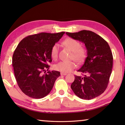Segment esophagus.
Masks as SVG:
<instances>
[{
    "instance_id": "1",
    "label": "esophagus",
    "mask_w": 125,
    "mask_h": 125,
    "mask_svg": "<svg viewBox=\"0 0 125 125\" xmlns=\"http://www.w3.org/2000/svg\"><path fill=\"white\" fill-rule=\"evenodd\" d=\"M61 75H67V73H66L61 72Z\"/></svg>"
}]
</instances>
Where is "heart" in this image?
I'll return each instance as SVG.
<instances>
[{
  "label": "heart",
  "mask_w": 125,
  "mask_h": 125,
  "mask_svg": "<svg viewBox=\"0 0 125 125\" xmlns=\"http://www.w3.org/2000/svg\"><path fill=\"white\" fill-rule=\"evenodd\" d=\"M63 45L72 51V58L78 62H82L85 59L86 54V50L84 48L80 47V43L77 40L72 38H67L63 42ZM59 46L57 44H54L51 50V55L53 60H56L58 54ZM76 67V64L73 61H61L54 65L55 70L63 73H68L73 70Z\"/></svg>",
  "instance_id": "heart-1"
}]
</instances>
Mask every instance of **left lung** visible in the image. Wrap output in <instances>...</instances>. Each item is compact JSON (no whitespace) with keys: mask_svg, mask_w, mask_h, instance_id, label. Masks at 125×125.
Masks as SVG:
<instances>
[{"mask_svg":"<svg viewBox=\"0 0 125 125\" xmlns=\"http://www.w3.org/2000/svg\"><path fill=\"white\" fill-rule=\"evenodd\" d=\"M66 34L85 44L87 57L78 72L83 74L75 75L71 89L79 98L90 100L100 95L108 85L113 64L110 47L105 40L94 32L82 30Z\"/></svg>","mask_w":125,"mask_h":125,"instance_id":"8db88e82","label":"left lung"}]
</instances>
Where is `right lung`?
<instances>
[{
    "label": "right lung",
    "instance_id": "right-lung-1",
    "mask_svg": "<svg viewBox=\"0 0 125 125\" xmlns=\"http://www.w3.org/2000/svg\"><path fill=\"white\" fill-rule=\"evenodd\" d=\"M64 33L41 32L30 35L18 44L12 56V64L17 83L26 95L41 99L52 89L61 74L58 71H48V64L52 62L51 50Z\"/></svg>",
    "mask_w": 125,
    "mask_h": 125
}]
</instances>
